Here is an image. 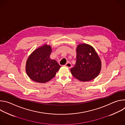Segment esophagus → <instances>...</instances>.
I'll use <instances>...</instances> for the list:
<instances>
[{
	"mask_svg": "<svg viewBox=\"0 0 125 125\" xmlns=\"http://www.w3.org/2000/svg\"><path fill=\"white\" fill-rule=\"evenodd\" d=\"M65 66H66V67H67V68H71V67H72V64H71L70 63H69V62H68V63H67L65 65Z\"/></svg>",
	"mask_w": 125,
	"mask_h": 125,
	"instance_id": "34e87169",
	"label": "esophagus"
}]
</instances>
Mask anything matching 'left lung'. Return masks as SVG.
I'll return each mask as SVG.
<instances>
[{
    "instance_id": "8db88e82",
    "label": "left lung",
    "mask_w": 125,
    "mask_h": 125,
    "mask_svg": "<svg viewBox=\"0 0 125 125\" xmlns=\"http://www.w3.org/2000/svg\"><path fill=\"white\" fill-rule=\"evenodd\" d=\"M76 52V63L70 70L72 75L81 82L94 79L101 69V60L94 48L88 44L81 43L77 46Z\"/></svg>"
}]
</instances>
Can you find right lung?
<instances>
[{
    "instance_id": "right-lung-1",
    "label": "right lung",
    "mask_w": 125,
    "mask_h": 125,
    "mask_svg": "<svg viewBox=\"0 0 125 125\" xmlns=\"http://www.w3.org/2000/svg\"><path fill=\"white\" fill-rule=\"evenodd\" d=\"M50 45L45 44L34 50L28 57L26 71L32 81L45 83L54 78L61 67L55 60L51 59Z\"/></svg>"
}]
</instances>
